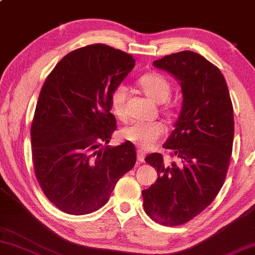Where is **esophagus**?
<instances>
[{"label":"esophagus","mask_w":255,"mask_h":255,"mask_svg":"<svg viewBox=\"0 0 255 255\" xmlns=\"http://www.w3.org/2000/svg\"><path fill=\"white\" fill-rule=\"evenodd\" d=\"M137 160L140 161V163H143L145 161V152L141 150L137 151Z\"/></svg>","instance_id":"1"}]
</instances>
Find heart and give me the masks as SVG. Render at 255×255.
Returning a JSON list of instances; mask_svg holds the SVG:
<instances>
[{
    "label": "heart",
    "mask_w": 255,
    "mask_h": 255,
    "mask_svg": "<svg viewBox=\"0 0 255 255\" xmlns=\"http://www.w3.org/2000/svg\"><path fill=\"white\" fill-rule=\"evenodd\" d=\"M138 86L143 91L148 98H150L156 104H163L167 101L172 85L165 76L157 72L146 73L138 79ZM127 100V88L119 85L114 89L110 97V106L113 113L123 119L125 117V104ZM168 113H172L173 107L168 105L166 107ZM166 128L159 122H135L124 127L120 135L125 140H128L143 149L151 148L160 140L165 135Z\"/></svg>",
    "instance_id": "heart-1"
}]
</instances>
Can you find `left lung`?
Wrapping results in <instances>:
<instances>
[{"mask_svg": "<svg viewBox=\"0 0 255 255\" xmlns=\"http://www.w3.org/2000/svg\"><path fill=\"white\" fill-rule=\"evenodd\" d=\"M154 66L180 81L183 106L163 146L178 163L165 164L159 152L145 158L158 178L142 191L143 210L157 223L177 226L204 211L223 186L233 148V105L221 70L201 54L180 51Z\"/></svg>", "mask_w": 255, "mask_h": 255, "instance_id": "8db88e82", "label": "left lung"}]
</instances>
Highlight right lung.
<instances>
[{"label": "right lung", "instance_id": "add662e5", "mask_svg": "<svg viewBox=\"0 0 255 255\" xmlns=\"http://www.w3.org/2000/svg\"><path fill=\"white\" fill-rule=\"evenodd\" d=\"M135 67L132 55L96 43L58 62L40 91L31 125L35 177L48 200L71 215L103 207L136 164V148L105 147L117 128L112 92Z\"/></svg>", "mask_w": 255, "mask_h": 255}]
</instances>
